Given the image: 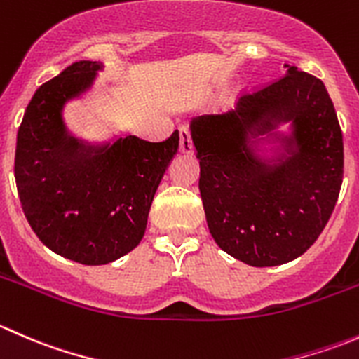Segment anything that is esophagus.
Returning a JSON list of instances; mask_svg holds the SVG:
<instances>
[{
    "label": "esophagus",
    "mask_w": 359,
    "mask_h": 359,
    "mask_svg": "<svg viewBox=\"0 0 359 359\" xmlns=\"http://www.w3.org/2000/svg\"><path fill=\"white\" fill-rule=\"evenodd\" d=\"M179 142H180V153L191 154L193 153V140H191V132L187 126H182L179 130Z\"/></svg>",
    "instance_id": "obj_1"
}]
</instances>
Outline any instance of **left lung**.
I'll list each match as a JSON object with an SVG mask.
<instances>
[{
  "label": "left lung",
  "instance_id": "obj_1",
  "mask_svg": "<svg viewBox=\"0 0 359 359\" xmlns=\"http://www.w3.org/2000/svg\"><path fill=\"white\" fill-rule=\"evenodd\" d=\"M227 114L191 121L200 193L215 243L253 267L302 255L327 226L344 144L323 81L288 66ZM289 123V132L277 130Z\"/></svg>",
  "mask_w": 359,
  "mask_h": 359
}]
</instances>
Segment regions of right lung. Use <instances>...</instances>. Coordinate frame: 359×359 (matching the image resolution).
I'll return each instance as SVG.
<instances>
[{"label":"right lung","instance_id":"1","mask_svg":"<svg viewBox=\"0 0 359 359\" xmlns=\"http://www.w3.org/2000/svg\"><path fill=\"white\" fill-rule=\"evenodd\" d=\"M102 67L79 60L39 86L17 133L15 182L29 226L57 255L85 266L114 262L140 243L179 151L177 130L163 142H88L69 132L64 107L92 88Z\"/></svg>","mask_w":359,"mask_h":359}]
</instances>
